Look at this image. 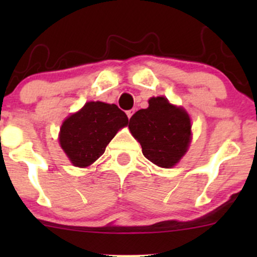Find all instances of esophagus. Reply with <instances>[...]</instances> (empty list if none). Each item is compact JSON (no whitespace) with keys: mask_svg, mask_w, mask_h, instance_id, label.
<instances>
[{"mask_svg":"<svg viewBox=\"0 0 257 257\" xmlns=\"http://www.w3.org/2000/svg\"><path fill=\"white\" fill-rule=\"evenodd\" d=\"M133 114H134V110H129V111H126V116H128V118L131 119V117L133 116Z\"/></svg>","mask_w":257,"mask_h":257,"instance_id":"1","label":"esophagus"}]
</instances>
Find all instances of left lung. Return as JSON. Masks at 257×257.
Returning a JSON list of instances; mask_svg holds the SVG:
<instances>
[{
  "label": "left lung",
  "mask_w": 257,
  "mask_h": 257,
  "mask_svg": "<svg viewBox=\"0 0 257 257\" xmlns=\"http://www.w3.org/2000/svg\"><path fill=\"white\" fill-rule=\"evenodd\" d=\"M129 129L140 143L144 156L156 166L173 168L187 152L191 119L185 108L170 104L164 96L149 100V107L135 112Z\"/></svg>",
  "instance_id": "left-lung-1"
}]
</instances>
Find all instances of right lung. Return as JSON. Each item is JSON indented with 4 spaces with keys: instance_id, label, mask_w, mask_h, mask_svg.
I'll list each match as a JSON object with an SVG mask.
<instances>
[{
    "instance_id": "1",
    "label": "right lung",
    "mask_w": 257,
    "mask_h": 257,
    "mask_svg": "<svg viewBox=\"0 0 257 257\" xmlns=\"http://www.w3.org/2000/svg\"><path fill=\"white\" fill-rule=\"evenodd\" d=\"M128 122L117 105L89 101L64 120L59 143L73 166L87 168L105 152L108 143Z\"/></svg>"
}]
</instances>
